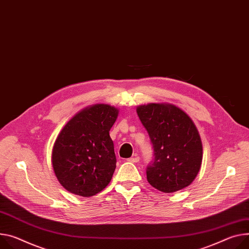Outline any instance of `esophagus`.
<instances>
[{
	"mask_svg": "<svg viewBox=\"0 0 249 249\" xmlns=\"http://www.w3.org/2000/svg\"><path fill=\"white\" fill-rule=\"evenodd\" d=\"M139 160H140V158H139L138 156H134V157H132V158H129V159H128L127 161L130 162V163H138Z\"/></svg>",
	"mask_w": 249,
	"mask_h": 249,
	"instance_id": "obj_1",
	"label": "esophagus"
}]
</instances>
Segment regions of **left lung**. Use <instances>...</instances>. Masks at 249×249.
Masks as SVG:
<instances>
[{
  "mask_svg": "<svg viewBox=\"0 0 249 249\" xmlns=\"http://www.w3.org/2000/svg\"><path fill=\"white\" fill-rule=\"evenodd\" d=\"M137 114L154 150L146 171L149 184L167 194L190 186L202 160L201 140L193 120L172 104L141 105Z\"/></svg>",
  "mask_w": 249,
  "mask_h": 249,
  "instance_id": "obj_1",
  "label": "left lung"
}]
</instances>
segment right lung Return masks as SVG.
<instances>
[{"label":"right lung","mask_w":249,"mask_h":249,"mask_svg":"<svg viewBox=\"0 0 249 249\" xmlns=\"http://www.w3.org/2000/svg\"><path fill=\"white\" fill-rule=\"evenodd\" d=\"M119 110L95 104L74 115L60 131L52 162L60 185L81 196H92L110 183L116 168L109 131Z\"/></svg>","instance_id":"right-lung-1"}]
</instances>
